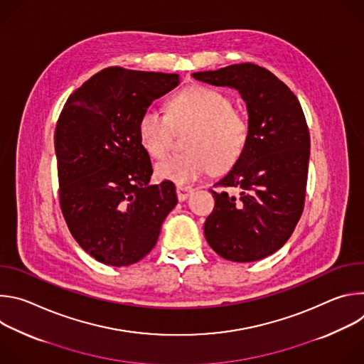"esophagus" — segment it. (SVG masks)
I'll list each match as a JSON object with an SVG mask.
<instances>
[{"mask_svg":"<svg viewBox=\"0 0 364 364\" xmlns=\"http://www.w3.org/2000/svg\"><path fill=\"white\" fill-rule=\"evenodd\" d=\"M194 191L193 187L190 186H177V197L180 201H184L188 198V196Z\"/></svg>","mask_w":364,"mask_h":364,"instance_id":"34e87169","label":"esophagus"}]
</instances>
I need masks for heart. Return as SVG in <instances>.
I'll list each match as a JSON object with an SVG mask.
<instances>
[{"mask_svg":"<svg viewBox=\"0 0 364 364\" xmlns=\"http://www.w3.org/2000/svg\"><path fill=\"white\" fill-rule=\"evenodd\" d=\"M188 127L184 151L167 155L155 164L159 178L178 186L193 183L210 170L225 173L245 154L250 138L247 117L233 108L223 92L193 85L167 102V112L146 108L139 115L136 131L142 148L154 159L167 152L173 129Z\"/></svg>","mask_w":364,"mask_h":364,"instance_id":"obj_1","label":"heart"}]
</instances>
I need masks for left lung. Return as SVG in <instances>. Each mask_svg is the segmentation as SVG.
Listing matches in <instances>:
<instances>
[{
  "instance_id": "1",
  "label": "left lung",
  "mask_w": 364,
  "mask_h": 364,
  "mask_svg": "<svg viewBox=\"0 0 364 364\" xmlns=\"http://www.w3.org/2000/svg\"><path fill=\"white\" fill-rule=\"evenodd\" d=\"M193 76L237 89L250 122L242 159L210 190L215 209L204 223L205 240L228 261H259L285 245L304 210L309 132L301 103L282 80L253 63Z\"/></svg>"
}]
</instances>
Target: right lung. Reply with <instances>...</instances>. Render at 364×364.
Returning <instances> with one entry per match:
<instances>
[{"mask_svg":"<svg viewBox=\"0 0 364 364\" xmlns=\"http://www.w3.org/2000/svg\"><path fill=\"white\" fill-rule=\"evenodd\" d=\"M180 82L177 73L107 68L66 100L58 119L59 203L66 225L96 261L139 262L177 204L176 186H149L152 164L138 139L139 115Z\"/></svg>","mask_w":364,"mask_h":364,"instance_id":"obj_1","label":"right lung"}]
</instances>
